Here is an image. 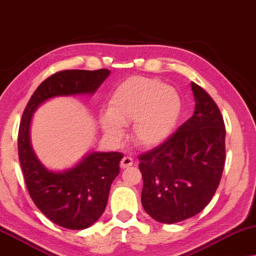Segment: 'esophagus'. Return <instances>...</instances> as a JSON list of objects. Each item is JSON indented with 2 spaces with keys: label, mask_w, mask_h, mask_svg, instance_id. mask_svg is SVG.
Wrapping results in <instances>:
<instances>
[{
  "label": "esophagus",
  "mask_w": 256,
  "mask_h": 256,
  "mask_svg": "<svg viewBox=\"0 0 256 256\" xmlns=\"http://www.w3.org/2000/svg\"><path fill=\"white\" fill-rule=\"evenodd\" d=\"M132 164H133V159L131 156H124L123 160L120 161V167L123 169L131 167Z\"/></svg>",
  "instance_id": "1"
}]
</instances>
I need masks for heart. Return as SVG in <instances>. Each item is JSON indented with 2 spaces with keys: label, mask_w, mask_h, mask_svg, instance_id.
I'll return each mask as SVG.
<instances>
[{
  "label": "heart",
  "mask_w": 256,
  "mask_h": 256,
  "mask_svg": "<svg viewBox=\"0 0 256 256\" xmlns=\"http://www.w3.org/2000/svg\"><path fill=\"white\" fill-rule=\"evenodd\" d=\"M182 100L174 88L156 78L133 76L114 88L108 112L100 117L102 131L112 140L123 138V128L132 125L138 145L156 147L164 142L178 124Z\"/></svg>",
  "instance_id": "1"
}]
</instances>
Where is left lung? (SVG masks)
<instances>
[{
    "instance_id": "8db88e82",
    "label": "left lung",
    "mask_w": 256,
    "mask_h": 256,
    "mask_svg": "<svg viewBox=\"0 0 256 256\" xmlns=\"http://www.w3.org/2000/svg\"><path fill=\"white\" fill-rule=\"evenodd\" d=\"M192 90V116L160 146L138 156L142 206L162 224L200 214L214 197L225 164V124L219 108L195 82Z\"/></svg>"
}]
</instances>
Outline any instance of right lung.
Listing matches in <instances>:
<instances>
[{
	"mask_svg": "<svg viewBox=\"0 0 256 256\" xmlns=\"http://www.w3.org/2000/svg\"><path fill=\"white\" fill-rule=\"evenodd\" d=\"M109 74V70L58 72L36 89L22 116L18 156L25 184L36 206L61 228L84 230L98 220L106 210L111 183L120 174L123 154L92 152L70 169L50 170L32 150V116L40 104L52 97L92 95Z\"/></svg>",
	"mask_w": 256,
	"mask_h": 256,
	"instance_id": "add662e5",
	"label": "right lung"
}]
</instances>
